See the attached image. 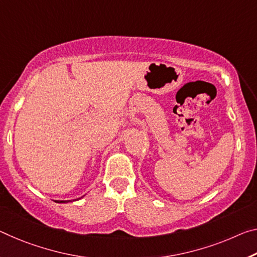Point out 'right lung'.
<instances>
[{
  "instance_id": "add662e5",
  "label": "right lung",
  "mask_w": 257,
  "mask_h": 257,
  "mask_svg": "<svg viewBox=\"0 0 257 257\" xmlns=\"http://www.w3.org/2000/svg\"><path fill=\"white\" fill-rule=\"evenodd\" d=\"M57 202H60V203H62V202H67V201H64V200H58V201H57Z\"/></svg>"
}]
</instances>
